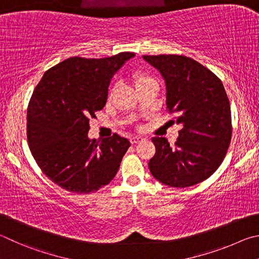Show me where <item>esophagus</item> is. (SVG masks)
Returning a JSON list of instances; mask_svg holds the SVG:
<instances>
[{
  "label": "esophagus",
  "instance_id": "esophagus-1",
  "mask_svg": "<svg viewBox=\"0 0 259 259\" xmlns=\"http://www.w3.org/2000/svg\"><path fill=\"white\" fill-rule=\"evenodd\" d=\"M142 140H144L143 137H141V135H137V137H133L132 139H131V143L132 144H137L139 142H141Z\"/></svg>",
  "mask_w": 259,
  "mask_h": 259
}]
</instances>
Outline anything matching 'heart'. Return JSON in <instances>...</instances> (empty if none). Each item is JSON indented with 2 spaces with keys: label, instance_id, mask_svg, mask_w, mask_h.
I'll use <instances>...</instances> for the list:
<instances>
[{
  "label": "heart",
  "instance_id": "heart-1",
  "mask_svg": "<svg viewBox=\"0 0 259 259\" xmlns=\"http://www.w3.org/2000/svg\"><path fill=\"white\" fill-rule=\"evenodd\" d=\"M133 79H134V83L137 88L139 85H142L144 83H148V81L153 80L150 76L144 74V72H137V74H134Z\"/></svg>",
  "mask_w": 259,
  "mask_h": 259
}]
</instances>
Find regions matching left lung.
<instances>
[{
    "label": "left lung",
    "instance_id": "left-lung-1",
    "mask_svg": "<svg viewBox=\"0 0 259 259\" xmlns=\"http://www.w3.org/2000/svg\"><path fill=\"white\" fill-rule=\"evenodd\" d=\"M142 58L161 74L166 108L182 126L174 147L166 138H152L156 153L149 161L150 173L171 188L200 183L219 168L231 142V109L223 83L191 58L176 54Z\"/></svg>",
    "mask_w": 259,
    "mask_h": 259
}]
</instances>
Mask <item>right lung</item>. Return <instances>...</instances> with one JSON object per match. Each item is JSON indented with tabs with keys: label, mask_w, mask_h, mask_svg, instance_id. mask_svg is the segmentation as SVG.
Returning <instances> with one entry per match:
<instances>
[{
	"label": "right lung",
	"mask_w": 259,
	"mask_h": 259,
	"mask_svg": "<svg viewBox=\"0 0 259 259\" xmlns=\"http://www.w3.org/2000/svg\"><path fill=\"white\" fill-rule=\"evenodd\" d=\"M134 56L69 58L45 71L34 90L27 109L28 146L43 173L67 191H98L119 169L128 140L118 134L90 140L88 133L113 75Z\"/></svg>",
	"instance_id": "obj_1"
}]
</instances>
